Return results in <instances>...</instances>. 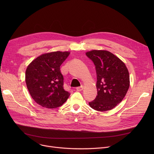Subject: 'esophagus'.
Masks as SVG:
<instances>
[{
	"mask_svg": "<svg viewBox=\"0 0 154 154\" xmlns=\"http://www.w3.org/2000/svg\"><path fill=\"white\" fill-rule=\"evenodd\" d=\"M76 90L79 92H80L82 91L83 90V86H81V87H78L76 88Z\"/></svg>",
	"mask_w": 154,
	"mask_h": 154,
	"instance_id": "34e87169",
	"label": "esophagus"
}]
</instances>
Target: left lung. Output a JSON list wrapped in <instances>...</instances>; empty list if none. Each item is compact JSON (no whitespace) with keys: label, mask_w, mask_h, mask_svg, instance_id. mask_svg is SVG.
Returning <instances> with one entry per match:
<instances>
[{"label":"left lung","mask_w":154,"mask_h":154,"mask_svg":"<svg viewBox=\"0 0 154 154\" xmlns=\"http://www.w3.org/2000/svg\"><path fill=\"white\" fill-rule=\"evenodd\" d=\"M86 55L95 64L97 80V95L88 104L100 112L112 110L122 101L128 90V70L123 61L107 51L92 50Z\"/></svg>","instance_id":"left-lung-1"}]
</instances>
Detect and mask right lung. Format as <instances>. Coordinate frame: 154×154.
<instances>
[{
    "instance_id": "1",
    "label": "right lung",
    "mask_w": 154,
    "mask_h": 154,
    "mask_svg": "<svg viewBox=\"0 0 154 154\" xmlns=\"http://www.w3.org/2000/svg\"><path fill=\"white\" fill-rule=\"evenodd\" d=\"M70 52L43 54L32 60L26 71V82L34 100L40 106L54 109L62 106L70 94L63 89L60 66Z\"/></svg>"
}]
</instances>
